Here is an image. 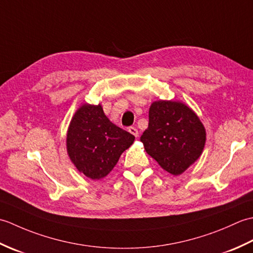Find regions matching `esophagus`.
<instances>
[{
  "instance_id": "34e87169",
  "label": "esophagus",
  "mask_w": 253,
  "mask_h": 253,
  "mask_svg": "<svg viewBox=\"0 0 253 253\" xmlns=\"http://www.w3.org/2000/svg\"><path fill=\"white\" fill-rule=\"evenodd\" d=\"M128 131H129L131 135H133L136 138L139 136V131L137 130V128H135V127H129V128H128Z\"/></svg>"
}]
</instances>
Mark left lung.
I'll return each instance as SVG.
<instances>
[{
    "label": "left lung",
    "mask_w": 253,
    "mask_h": 253,
    "mask_svg": "<svg viewBox=\"0 0 253 253\" xmlns=\"http://www.w3.org/2000/svg\"><path fill=\"white\" fill-rule=\"evenodd\" d=\"M206 140V128L189 106L180 101L152 102L140 141L164 170L174 176L184 173L201 157Z\"/></svg>",
    "instance_id": "1"
}]
</instances>
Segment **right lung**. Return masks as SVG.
I'll list each match as a JSON object with an SVG mask.
<instances>
[{
    "label": "right lung",
    "mask_w": 253,
    "mask_h": 253,
    "mask_svg": "<svg viewBox=\"0 0 253 253\" xmlns=\"http://www.w3.org/2000/svg\"><path fill=\"white\" fill-rule=\"evenodd\" d=\"M135 141L131 133L113 124L102 105L84 103L69 123L66 149L79 173L92 180L104 178L122 153Z\"/></svg>",
    "instance_id": "1"
}]
</instances>
